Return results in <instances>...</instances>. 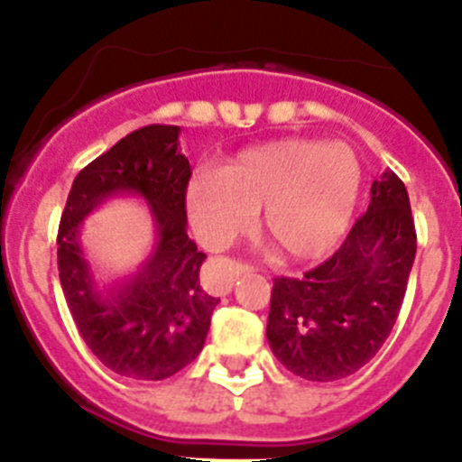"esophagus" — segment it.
Wrapping results in <instances>:
<instances>
[{
  "instance_id": "obj_1",
  "label": "esophagus",
  "mask_w": 462,
  "mask_h": 462,
  "mask_svg": "<svg viewBox=\"0 0 462 462\" xmlns=\"http://www.w3.org/2000/svg\"><path fill=\"white\" fill-rule=\"evenodd\" d=\"M254 268L250 263H241V261H223L217 265L212 273V291L214 295H227L235 286V282L244 274H253Z\"/></svg>"
}]
</instances>
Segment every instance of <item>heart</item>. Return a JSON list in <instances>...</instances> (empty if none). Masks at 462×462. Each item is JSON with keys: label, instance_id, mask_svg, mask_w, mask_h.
Instances as JSON below:
<instances>
[{"label": "heart", "instance_id": "heart-1", "mask_svg": "<svg viewBox=\"0 0 462 462\" xmlns=\"http://www.w3.org/2000/svg\"><path fill=\"white\" fill-rule=\"evenodd\" d=\"M362 167L344 143L310 138L244 149L218 170L188 185V217L205 248H226L253 227L263 208V230L288 259L328 253L351 223Z\"/></svg>", "mask_w": 462, "mask_h": 462}]
</instances>
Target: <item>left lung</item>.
<instances>
[{"mask_svg": "<svg viewBox=\"0 0 462 462\" xmlns=\"http://www.w3.org/2000/svg\"><path fill=\"white\" fill-rule=\"evenodd\" d=\"M416 259V227L402 180L386 170L328 261L301 279H274L265 337L295 375L333 382L356 374L389 337Z\"/></svg>", "mask_w": 462, "mask_h": 462, "instance_id": "left-lung-1", "label": "left lung"}]
</instances>
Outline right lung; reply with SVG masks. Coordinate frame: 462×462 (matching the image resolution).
Segmentation results:
<instances>
[{
    "label": "right lung",
    "mask_w": 462,
    "mask_h": 462,
    "mask_svg": "<svg viewBox=\"0 0 462 462\" xmlns=\"http://www.w3.org/2000/svg\"><path fill=\"white\" fill-rule=\"evenodd\" d=\"M180 127L136 129L76 176L58 232V270L73 321L93 356L132 380H165L201 353L218 300L199 283L205 254L188 236L192 167ZM116 196H136L152 212L157 241L134 275L100 287L79 244L81 221Z\"/></svg>",
    "instance_id": "right-lung-1"
}]
</instances>
